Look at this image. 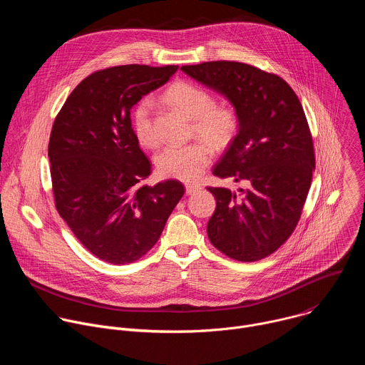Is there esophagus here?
<instances>
[{
    "label": "esophagus",
    "mask_w": 365,
    "mask_h": 365,
    "mask_svg": "<svg viewBox=\"0 0 365 365\" xmlns=\"http://www.w3.org/2000/svg\"><path fill=\"white\" fill-rule=\"evenodd\" d=\"M199 189H200V186H197V185H190V183L186 185V193H187V195H193V193L197 192Z\"/></svg>",
    "instance_id": "obj_1"
}]
</instances>
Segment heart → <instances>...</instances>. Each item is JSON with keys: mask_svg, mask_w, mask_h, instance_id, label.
<instances>
[{"mask_svg": "<svg viewBox=\"0 0 365 365\" xmlns=\"http://www.w3.org/2000/svg\"><path fill=\"white\" fill-rule=\"evenodd\" d=\"M165 96L173 107L193 120V134L210 142L214 148L222 150L235 138L240 128L235 108L227 103L215 106L212 95L203 88L182 81L168 88ZM131 124L143 145L158 144L159 137L154 130L151 99L143 98L135 103L131 111ZM209 145L195 141L186 145L165 147L155 159L159 173L183 182L196 180L212 159V148Z\"/></svg>", "mask_w": 365, "mask_h": 365, "instance_id": "1", "label": "heart"}]
</instances>
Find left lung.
Returning a JSON list of instances; mask_svg holds the SVG:
<instances>
[{
    "instance_id": "1",
    "label": "left lung",
    "mask_w": 365,
    "mask_h": 365,
    "mask_svg": "<svg viewBox=\"0 0 365 365\" xmlns=\"http://www.w3.org/2000/svg\"><path fill=\"white\" fill-rule=\"evenodd\" d=\"M182 71L225 96L240 118L212 173L242 186L207 187L217 200L207 237L225 255L257 262L292 235L312 183L315 153L302 103L280 76L245 63L205 62Z\"/></svg>"
}]
</instances>
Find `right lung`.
<instances>
[{
	"mask_svg": "<svg viewBox=\"0 0 365 365\" xmlns=\"http://www.w3.org/2000/svg\"><path fill=\"white\" fill-rule=\"evenodd\" d=\"M178 66L124 65L95 72L68 96L48 141L56 210L82 245L111 264H128L160 238L185 193L179 180L140 183L151 165L130 111Z\"/></svg>",
	"mask_w": 365,
	"mask_h": 365,
	"instance_id": "add662e5",
	"label": "right lung"
}]
</instances>
